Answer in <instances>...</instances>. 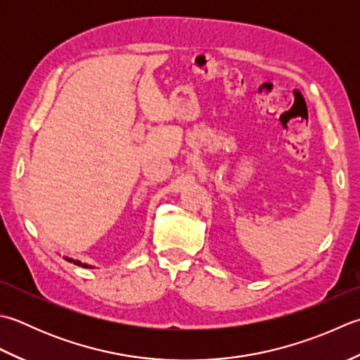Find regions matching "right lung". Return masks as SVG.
<instances>
[{"instance_id":"obj_1","label":"right lung","mask_w":360,"mask_h":360,"mask_svg":"<svg viewBox=\"0 0 360 360\" xmlns=\"http://www.w3.org/2000/svg\"><path fill=\"white\" fill-rule=\"evenodd\" d=\"M65 260H68V262H73L75 265L84 266V269H95V266H91V265H89V264H82L81 260H76V259H73V257H65Z\"/></svg>"}]
</instances>
